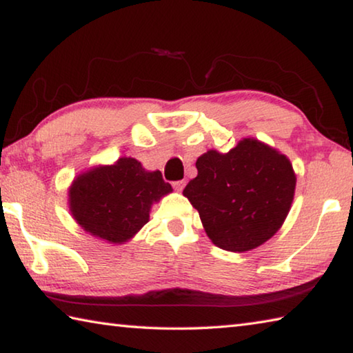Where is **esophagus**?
Segmentation results:
<instances>
[{"instance_id": "1", "label": "esophagus", "mask_w": 353, "mask_h": 353, "mask_svg": "<svg viewBox=\"0 0 353 353\" xmlns=\"http://www.w3.org/2000/svg\"><path fill=\"white\" fill-rule=\"evenodd\" d=\"M185 185H187V182H185V181H177V182L172 183V187H174L176 191H182L185 188Z\"/></svg>"}]
</instances>
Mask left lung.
<instances>
[{
    "mask_svg": "<svg viewBox=\"0 0 353 353\" xmlns=\"http://www.w3.org/2000/svg\"><path fill=\"white\" fill-rule=\"evenodd\" d=\"M196 168L183 196L199 212L213 244L246 252L276 235L296 190V172L285 154L249 137L225 154H202Z\"/></svg>",
    "mask_w": 353,
    "mask_h": 353,
    "instance_id": "obj_1",
    "label": "left lung"
}]
</instances>
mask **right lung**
<instances>
[{"instance_id":"right-lung-1","label":"right lung","mask_w":353,"mask_h":353,"mask_svg":"<svg viewBox=\"0 0 353 353\" xmlns=\"http://www.w3.org/2000/svg\"><path fill=\"white\" fill-rule=\"evenodd\" d=\"M171 191L162 172L145 170L137 159L121 157L81 172L68 188V208L87 234L124 244L148 223L154 202Z\"/></svg>"}]
</instances>
